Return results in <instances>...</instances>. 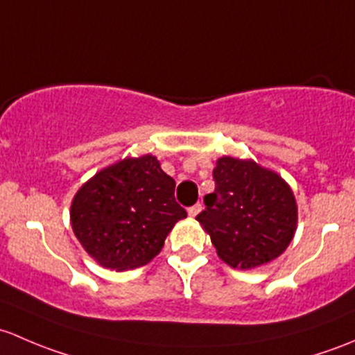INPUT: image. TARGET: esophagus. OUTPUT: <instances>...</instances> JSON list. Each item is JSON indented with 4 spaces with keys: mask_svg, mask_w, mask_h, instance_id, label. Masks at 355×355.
Masks as SVG:
<instances>
[{
    "mask_svg": "<svg viewBox=\"0 0 355 355\" xmlns=\"http://www.w3.org/2000/svg\"><path fill=\"white\" fill-rule=\"evenodd\" d=\"M200 211H202V205H200V203L193 205V207H189V208H188V214H189V217H196V215H198Z\"/></svg>",
    "mask_w": 355,
    "mask_h": 355,
    "instance_id": "34e87169",
    "label": "esophagus"
}]
</instances>
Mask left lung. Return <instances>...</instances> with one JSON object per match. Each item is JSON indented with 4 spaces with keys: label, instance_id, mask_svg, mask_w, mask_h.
<instances>
[{
    "label": "left lung",
    "instance_id": "obj_1",
    "mask_svg": "<svg viewBox=\"0 0 355 355\" xmlns=\"http://www.w3.org/2000/svg\"><path fill=\"white\" fill-rule=\"evenodd\" d=\"M215 191L196 220L210 234L220 259L234 268L265 265L287 250L297 225L292 189L273 171L253 160L220 157Z\"/></svg>",
    "mask_w": 355,
    "mask_h": 355
}]
</instances>
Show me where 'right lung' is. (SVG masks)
<instances>
[{
  "instance_id": "add662e5",
  "label": "right lung",
  "mask_w": 355,
  "mask_h": 355,
  "mask_svg": "<svg viewBox=\"0 0 355 355\" xmlns=\"http://www.w3.org/2000/svg\"><path fill=\"white\" fill-rule=\"evenodd\" d=\"M176 181L153 155L123 159L98 171L71 202V227L83 250L111 270L138 268L160 253L186 210Z\"/></svg>"
}]
</instances>
